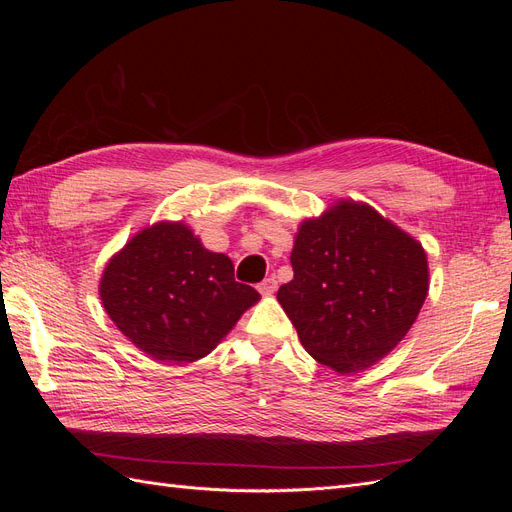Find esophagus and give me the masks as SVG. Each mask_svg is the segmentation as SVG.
<instances>
[{
	"instance_id": "1",
	"label": "esophagus",
	"mask_w": 512,
	"mask_h": 512,
	"mask_svg": "<svg viewBox=\"0 0 512 512\" xmlns=\"http://www.w3.org/2000/svg\"><path fill=\"white\" fill-rule=\"evenodd\" d=\"M275 288H277V282L273 280V277H267V280H262L258 284V292L265 294V297H271V294L275 292Z\"/></svg>"
}]
</instances>
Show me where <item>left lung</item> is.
I'll return each instance as SVG.
<instances>
[{"instance_id": "8db88e82", "label": "left lung", "mask_w": 512, "mask_h": 512, "mask_svg": "<svg viewBox=\"0 0 512 512\" xmlns=\"http://www.w3.org/2000/svg\"><path fill=\"white\" fill-rule=\"evenodd\" d=\"M294 277L277 290L303 348L337 374L376 365L427 299L423 245L374 207L339 198L299 224Z\"/></svg>"}]
</instances>
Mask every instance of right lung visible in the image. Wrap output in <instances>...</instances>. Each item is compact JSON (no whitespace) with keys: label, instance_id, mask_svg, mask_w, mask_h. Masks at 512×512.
<instances>
[{"label":"right lung","instance_id":"add662e5","mask_svg":"<svg viewBox=\"0 0 512 512\" xmlns=\"http://www.w3.org/2000/svg\"><path fill=\"white\" fill-rule=\"evenodd\" d=\"M98 292L121 335L173 365L203 359L260 301L252 286L235 282L226 254L173 220L138 230L106 262Z\"/></svg>","mask_w":512,"mask_h":512}]
</instances>
